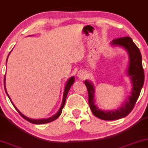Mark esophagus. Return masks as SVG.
Masks as SVG:
<instances>
[{
    "label": "esophagus",
    "instance_id": "obj_1",
    "mask_svg": "<svg viewBox=\"0 0 148 148\" xmlns=\"http://www.w3.org/2000/svg\"><path fill=\"white\" fill-rule=\"evenodd\" d=\"M77 76L80 80H84L86 78V72L84 70H80L78 72Z\"/></svg>",
    "mask_w": 148,
    "mask_h": 148
}]
</instances>
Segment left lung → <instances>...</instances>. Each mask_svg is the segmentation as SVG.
Instances as JSON below:
<instances>
[{
  "label": "left lung",
  "mask_w": 148,
  "mask_h": 148,
  "mask_svg": "<svg viewBox=\"0 0 148 148\" xmlns=\"http://www.w3.org/2000/svg\"><path fill=\"white\" fill-rule=\"evenodd\" d=\"M113 46H120L127 50L129 57V65L128 68V76H130L132 82L131 95L119 110L114 111H104L99 109L95 105V87L93 84L88 80H85L84 84L87 88L88 93V104L90 110L96 117L104 121H114L124 118L133 109L138 99L141 88L144 83V71L142 66V58L138 47L129 36L114 39L111 42Z\"/></svg>",
  "instance_id": "left-lung-1"
}]
</instances>
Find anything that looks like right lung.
Wrapping results in <instances>:
<instances>
[{"instance_id":"obj_1","label":"right lung","mask_w":148,"mask_h":148,"mask_svg":"<svg viewBox=\"0 0 148 148\" xmlns=\"http://www.w3.org/2000/svg\"><path fill=\"white\" fill-rule=\"evenodd\" d=\"M7 59H8V57H7ZM74 80H75V79H74V76H72V77H71V78H69V79L68 80V81H67L66 86H65V88H64V95H63V100H62V106H61V107L60 108V110H59V111L57 112L56 114H55L53 116H52V117H51V118H49V119H37V120L36 119H29V118L26 117V116H25L23 115V114L21 113V112H19V110L17 109V108L15 106L14 104L13 103V102L11 101V98L9 97V95H8L7 90H6V87H5V78H4V84H5V89L6 93H7V96H8V97H9V99L11 100V103H12L13 106H14V108H15V110H16L17 111L19 112V114H20L21 116H22L24 119L26 120V121L29 122V123H33V124H36V125H40V124H45V123H51V122H52V121H55V120H56L61 115V114H62V109H63V108H64V105H65V103H66V97H67V95H68V91H69V90H70L71 86L72 85L73 83H74Z\"/></svg>"}]
</instances>
